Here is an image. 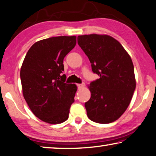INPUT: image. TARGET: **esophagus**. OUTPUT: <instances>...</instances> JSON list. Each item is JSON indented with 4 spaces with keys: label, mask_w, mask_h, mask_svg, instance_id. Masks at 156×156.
I'll list each match as a JSON object with an SVG mask.
<instances>
[{
    "label": "esophagus",
    "mask_w": 156,
    "mask_h": 156,
    "mask_svg": "<svg viewBox=\"0 0 156 156\" xmlns=\"http://www.w3.org/2000/svg\"><path fill=\"white\" fill-rule=\"evenodd\" d=\"M85 84L84 83H78L77 84V87H78V89H81V88H82L84 87Z\"/></svg>",
    "instance_id": "34e87169"
}]
</instances>
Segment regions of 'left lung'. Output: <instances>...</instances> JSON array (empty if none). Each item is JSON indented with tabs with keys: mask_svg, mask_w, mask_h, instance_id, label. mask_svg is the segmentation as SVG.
Segmentation results:
<instances>
[{
	"mask_svg": "<svg viewBox=\"0 0 156 156\" xmlns=\"http://www.w3.org/2000/svg\"><path fill=\"white\" fill-rule=\"evenodd\" d=\"M77 42L93 72L100 76L88 85L91 95L85 103L87 116L95 123H112L126 112L135 90L133 61L121 43L109 35H79Z\"/></svg>",
	"mask_w": 156,
	"mask_h": 156,
	"instance_id": "obj_1",
	"label": "left lung"
}]
</instances>
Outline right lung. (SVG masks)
<instances>
[{
  "mask_svg": "<svg viewBox=\"0 0 156 156\" xmlns=\"http://www.w3.org/2000/svg\"><path fill=\"white\" fill-rule=\"evenodd\" d=\"M76 43V36L49 37L33 44L20 71L23 95L35 116L50 124L68 119L77 86L65 83L63 59Z\"/></svg>",
  "mask_w": 156,
  "mask_h": 156,
  "instance_id": "right-lung-1",
  "label": "right lung"
}]
</instances>
